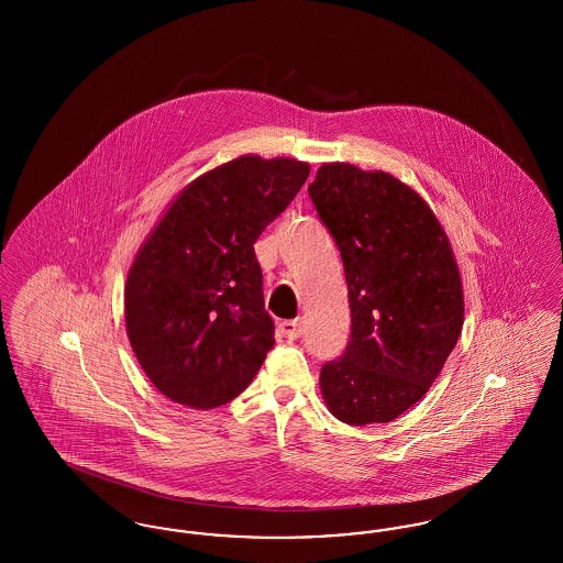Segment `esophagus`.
I'll use <instances>...</instances> for the list:
<instances>
[{
	"mask_svg": "<svg viewBox=\"0 0 563 563\" xmlns=\"http://www.w3.org/2000/svg\"><path fill=\"white\" fill-rule=\"evenodd\" d=\"M278 331H280V335L283 338H287V340H297L299 335H301V331H303V327H301V321H283L278 324Z\"/></svg>",
	"mask_w": 563,
	"mask_h": 563,
	"instance_id": "esophagus-1",
	"label": "esophagus"
}]
</instances>
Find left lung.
I'll list each match as a JSON object with an SVG mask.
<instances>
[{"mask_svg": "<svg viewBox=\"0 0 563 563\" xmlns=\"http://www.w3.org/2000/svg\"><path fill=\"white\" fill-rule=\"evenodd\" d=\"M340 249L350 342L321 369L322 399L352 427L384 424L420 401L462 331L450 241L418 191L382 170L322 164L308 186Z\"/></svg>", "mask_w": 563, "mask_h": 563, "instance_id": "8db88e82", "label": "left lung"}]
</instances>
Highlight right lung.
<instances>
[{"instance_id": "obj_1", "label": "right lung", "mask_w": 563, "mask_h": 563, "mask_svg": "<svg viewBox=\"0 0 563 563\" xmlns=\"http://www.w3.org/2000/svg\"><path fill=\"white\" fill-rule=\"evenodd\" d=\"M310 166L241 156L194 179L141 244L124 289L126 333L170 401L213 409L239 397L274 346L253 244Z\"/></svg>"}]
</instances>
